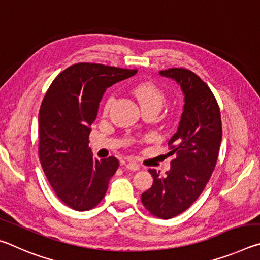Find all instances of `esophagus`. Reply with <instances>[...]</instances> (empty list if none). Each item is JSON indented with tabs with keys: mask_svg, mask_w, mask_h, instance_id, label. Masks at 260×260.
Wrapping results in <instances>:
<instances>
[{
	"mask_svg": "<svg viewBox=\"0 0 260 260\" xmlns=\"http://www.w3.org/2000/svg\"><path fill=\"white\" fill-rule=\"evenodd\" d=\"M126 169H128L131 171H139L140 170V166L138 164H135V162H127L126 164Z\"/></svg>",
	"mask_w": 260,
	"mask_h": 260,
	"instance_id": "obj_1",
	"label": "esophagus"
}]
</instances>
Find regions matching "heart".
<instances>
[{"label":"heart","mask_w":260,"mask_h":260,"mask_svg":"<svg viewBox=\"0 0 260 260\" xmlns=\"http://www.w3.org/2000/svg\"><path fill=\"white\" fill-rule=\"evenodd\" d=\"M133 93L139 100V102L144 107H156L161 108L162 103L165 102V94L160 87L151 81H144L136 85L133 89ZM114 102V95H110L104 103V112L107 113L111 105Z\"/></svg>","instance_id":"1"}]
</instances>
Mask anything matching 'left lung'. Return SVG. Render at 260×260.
I'll list each match as a JSON object with an SVG mask.
<instances>
[{
	"instance_id": "8db88e82",
	"label": "left lung",
	"mask_w": 260,
	"mask_h": 260,
	"mask_svg": "<svg viewBox=\"0 0 260 260\" xmlns=\"http://www.w3.org/2000/svg\"><path fill=\"white\" fill-rule=\"evenodd\" d=\"M159 73L181 87L183 112L178 131L169 141V153L175 156L171 170L165 177L148 170L153 183L142 193L141 202L151 214L171 219L190 208L204 190L217 164L222 127L217 100L197 74L182 68Z\"/></svg>"
}]
</instances>
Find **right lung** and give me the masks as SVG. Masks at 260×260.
Segmentation results:
<instances>
[{
    "label": "right lung",
    "mask_w": 260,
    "mask_h": 260,
    "mask_svg": "<svg viewBox=\"0 0 260 260\" xmlns=\"http://www.w3.org/2000/svg\"><path fill=\"white\" fill-rule=\"evenodd\" d=\"M136 72L78 63L60 72L47 90L39 112V157L57 197L73 210L95 208L118 170L116 157H93L90 126L107 88Z\"/></svg>",
    "instance_id": "add662e5"
}]
</instances>
